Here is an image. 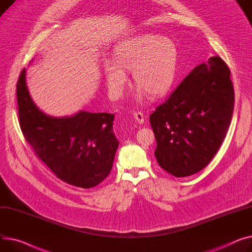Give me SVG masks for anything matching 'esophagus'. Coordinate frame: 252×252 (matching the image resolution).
I'll return each mask as SVG.
<instances>
[{
    "instance_id": "34e87169",
    "label": "esophagus",
    "mask_w": 252,
    "mask_h": 252,
    "mask_svg": "<svg viewBox=\"0 0 252 252\" xmlns=\"http://www.w3.org/2000/svg\"><path fill=\"white\" fill-rule=\"evenodd\" d=\"M133 116H134V119L136 120L137 123L139 124H143L144 123V116L142 112H134L133 113Z\"/></svg>"
}]
</instances>
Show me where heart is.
<instances>
[{
  "instance_id": "obj_1",
  "label": "heart",
  "mask_w": 252,
  "mask_h": 252,
  "mask_svg": "<svg viewBox=\"0 0 252 252\" xmlns=\"http://www.w3.org/2000/svg\"><path fill=\"white\" fill-rule=\"evenodd\" d=\"M178 61V47L169 37L142 34L122 41L114 50V62L105 65L109 94L113 98H120L128 84L125 71H132L137 84L133 96L135 101L142 102L151 94L165 95L174 83Z\"/></svg>"
}]
</instances>
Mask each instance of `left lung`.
<instances>
[{
	"label": "left lung",
	"instance_id": "8db88e82",
	"mask_svg": "<svg viewBox=\"0 0 252 252\" xmlns=\"http://www.w3.org/2000/svg\"><path fill=\"white\" fill-rule=\"evenodd\" d=\"M234 99L230 70L219 56L192 70L150 117L160 168L187 177L208 166L226 137Z\"/></svg>",
	"mask_w": 252,
	"mask_h": 252
}]
</instances>
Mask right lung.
<instances>
[{"label":"right lung","instance_id":"obj_1","mask_svg":"<svg viewBox=\"0 0 252 252\" xmlns=\"http://www.w3.org/2000/svg\"><path fill=\"white\" fill-rule=\"evenodd\" d=\"M16 94L23 135L59 179L92 188L107 178L119 146L113 130L114 114L80 111L62 118L44 114L28 92L25 69Z\"/></svg>","mask_w":252,"mask_h":252}]
</instances>
